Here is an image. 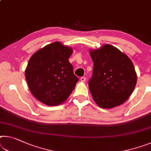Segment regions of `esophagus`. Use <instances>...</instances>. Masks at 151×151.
<instances>
[{"mask_svg": "<svg viewBox=\"0 0 151 151\" xmlns=\"http://www.w3.org/2000/svg\"><path fill=\"white\" fill-rule=\"evenodd\" d=\"M80 80H81V82L84 83V82H85V81H86V78H85V77H84V76H82V77H81Z\"/></svg>", "mask_w": 151, "mask_h": 151, "instance_id": "obj_1", "label": "esophagus"}]
</instances>
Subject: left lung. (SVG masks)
<instances>
[{
    "label": "left lung",
    "instance_id": "obj_1",
    "mask_svg": "<svg viewBox=\"0 0 151 151\" xmlns=\"http://www.w3.org/2000/svg\"><path fill=\"white\" fill-rule=\"evenodd\" d=\"M89 54L93 61V70L88 88L93 100L105 109L124 104L137 82L132 62L126 54L110 44L90 50Z\"/></svg>",
    "mask_w": 151,
    "mask_h": 151
}]
</instances>
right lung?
I'll return each mask as SVG.
<instances>
[{
	"label": "right lung",
	"mask_w": 151,
	"mask_h": 151,
	"mask_svg": "<svg viewBox=\"0 0 151 151\" xmlns=\"http://www.w3.org/2000/svg\"><path fill=\"white\" fill-rule=\"evenodd\" d=\"M73 51L72 47L54 42L31 56L25 75L31 93L38 101L58 106L73 92L78 81L68 60Z\"/></svg>",
	"instance_id": "1"
}]
</instances>
